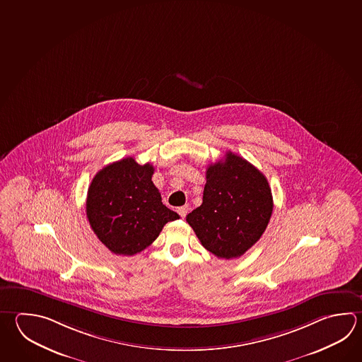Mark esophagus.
I'll return each instance as SVG.
<instances>
[{
  "label": "esophagus",
  "mask_w": 362,
  "mask_h": 362,
  "mask_svg": "<svg viewBox=\"0 0 362 362\" xmlns=\"http://www.w3.org/2000/svg\"><path fill=\"white\" fill-rule=\"evenodd\" d=\"M188 210H189L188 206H182V207H177V214H179L182 218H185Z\"/></svg>",
  "instance_id": "34e87169"
}]
</instances>
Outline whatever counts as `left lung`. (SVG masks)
I'll list each match as a JSON object with an SVG mask.
<instances>
[{"instance_id":"left-lung-1","label":"left lung","mask_w":362,"mask_h":362,"mask_svg":"<svg viewBox=\"0 0 362 362\" xmlns=\"http://www.w3.org/2000/svg\"><path fill=\"white\" fill-rule=\"evenodd\" d=\"M273 207L265 175L228 152L224 161L209 165L202 205L187 215V223L207 251L218 259H235L261 238Z\"/></svg>"}]
</instances>
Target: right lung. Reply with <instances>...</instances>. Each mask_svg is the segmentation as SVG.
I'll return each mask as SVG.
<instances>
[{
    "label": "right lung",
    "mask_w": 362,
    "mask_h": 362,
    "mask_svg": "<svg viewBox=\"0 0 362 362\" xmlns=\"http://www.w3.org/2000/svg\"><path fill=\"white\" fill-rule=\"evenodd\" d=\"M153 166L133 157L105 166L89 185L87 218L95 235L111 252L133 256L158 237L179 215L161 202L152 183Z\"/></svg>",
    "instance_id": "add662e5"
}]
</instances>
